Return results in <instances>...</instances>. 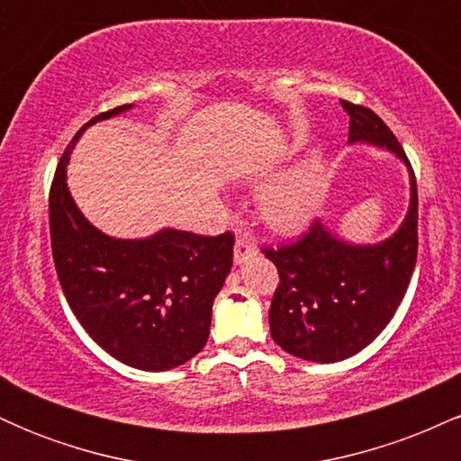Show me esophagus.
Here are the masks:
<instances>
[{"label":"esophagus","mask_w":461,"mask_h":461,"mask_svg":"<svg viewBox=\"0 0 461 461\" xmlns=\"http://www.w3.org/2000/svg\"><path fill=\"white\" fill-rule=\"evenodd\" d=\"M256 253H258V249L251 240H247V238H238L236 245H234V262L236 264H245L249 258H253Z\"/></svg>","instance_id":"obj_1"}]
</instances>
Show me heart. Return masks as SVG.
Instances as JSON below:
<instances>
[{"label":"heart","instance_id":"1","mask_svg":"<svg viewBox=\"0 0 461 461\" xmlns=\"http://www.w3.org/2000/svg\"><path fill=\"white\" fill-rule=\"evenodd\" d=\"M327 194V167L310 156L297 168L275 179L260 193L262 219L279 231H297L319 214Z\"/></svg>","mask_w":461,"mask_h":461}]
</instances>
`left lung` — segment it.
<instances>
[{
    "mask_svg": "<svg viewBox=\"0 0 461 461\" xmlns=\"http://www.w3.org/2000/svg\"><path fill=\"white\" fill-rule=\"evenodd\" d=\"M348 142L393 151L410 171V208L399 230L377 245H353L314 221L293 245L262 249L277 267L268 322L290 356L333 364L368 347L394 316L410 285L418 253L416 177L403 147L373 110L342 102Z\"/></svg>",
    "mask_w": 461,
    "mask_h": 461,
    "instance_id": "1",
    "label": "left lung"
}]
</instances>
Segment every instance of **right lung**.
I'll use <instances>...</instances> for the list:
<instances>
[{
  "instance_id": "right-lung-1",
  "label": "right lung",
  "mask_w": 461,
  "mask_h": 461,
  "mask_svg": "<svg viewBox=\"0 0 461 461\" xmlns=\"http://www.w3.org/2000/svg\"><path fill=\"white\" fill-rule=\"evenodd\" d=\"M130 108L97 114L62 153L50 193L51 253L62 293L88 336L119 362L160 373L182 366L208 342L234 236L167 227L123 240L99 231L79 212L67 188L68 156L88 125Z\"/></svg>"
}]
</instances>
